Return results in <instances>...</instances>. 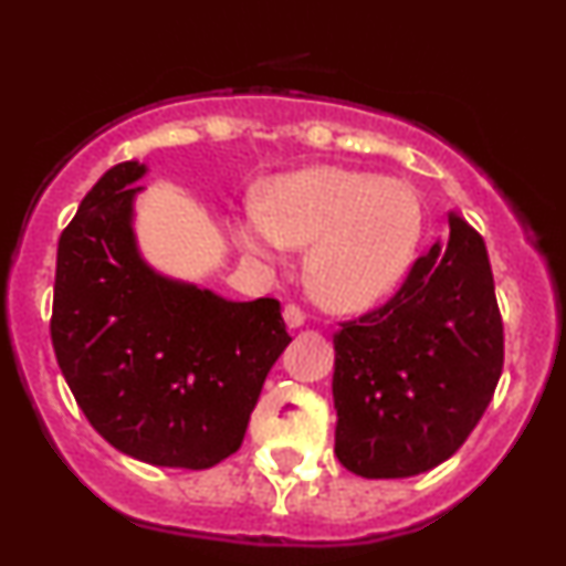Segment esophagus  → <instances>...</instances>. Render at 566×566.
<instances>
[{
	"instance_id": "obj_1",
	"label": "esophagus",
	"mask_w": 566,
	"mask_h": 566,
	"mask_svg": "<svg viewBox=\"0 0 566 566\" xmlns=\"http://www.w3.org/2000/svg\"><path fill=\"white\" fill-rule=\"evenodd\" d=\"M284 322H287L290 327H301L305 322V311L297 303H290L287 308H284Z\"/></svg>"
}]
</instances>
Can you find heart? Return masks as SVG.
<instances>
[{
	"label": "heart",
	"mask_w": 566,
	"mask_h": 566,
	"mask_svg": "<svg viewBox=\"0 0 566 566\" xmlns=\"http://www.w3.org/2000/svg\"><path fill=\"white\" fill-rule=\"evenodd\" d=\"M420 233L423 210L412 188L343 167L284 175L265 191L263 210L237 223L239 242L255 255L311 247L308 287L340 311L386 297L407 274Z\"/></svg>",
	"instance_id": "obj_1"
}]
</instances>
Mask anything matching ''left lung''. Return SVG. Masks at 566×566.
I'll use <instances>...</instances> for the list:
<instances>
[{
	"instance_id": "8db88e82",
	"label": "left lung",
	"mask_w": 566,
	"mask_h": 566,
	"mask_svg": "<svg viewBox=\"0 0 566 566\" xmlns=\"http://www.w3.org/2000/svg\"><path fill=\"white\" fill-rule=\"evenodd\" d=\"M335 454L356 476L437 469L482 420L503 373V319L484 239L450 216V242L412 263L380 308L333 335Z\"/></svg>"
}]
</instances>
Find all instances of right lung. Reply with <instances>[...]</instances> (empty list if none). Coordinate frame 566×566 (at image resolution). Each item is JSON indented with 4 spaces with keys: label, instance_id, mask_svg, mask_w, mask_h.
Returning a JSON list of instances; mask_svg holds the SVG:
<instances>
[{
    "label": "right lung",
    "instance_id": "add662e5",
    "mask_svg": "<svg viewBox=\"0 0 566 566\" xmlns=\"http://www.w3.org/2000/svg\"><path fill=\"white\" fill-rule=\"evenodd\" d=\"M122 161L57 242L50 335L76 405L108 444L167 469H212L242 447L265 375L292 337L274 297L233 303L148 269Z\"/></svg>",
    "mask_w": 566,
    "mask_h": 566
}]
</instances>
